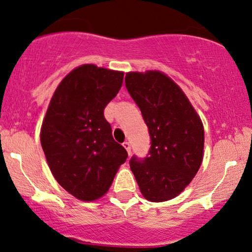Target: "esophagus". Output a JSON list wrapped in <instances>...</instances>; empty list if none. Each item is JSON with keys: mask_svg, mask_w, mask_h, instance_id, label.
<instances>
[{"mask_svg": "<svg viewBox=\"0 0 252 252\" xmlns=\"http://www.w3.org/2000/svg\"><path fill=\"white\" fill-rule=\"evenodd\" d=\"M123 146H124V147H125V150L127 151V153H128V155L131 154V144H129L128 141H125L123 144Z\"/></svg>", "mask_w": 252, "mask_h": 252, "instance_id": "34e87169", "label": "esophagus"}]
</instances>
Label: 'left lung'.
Masks as SVG:
<instances>
[{"label":"left lung","instance_id":"8db88e82","mask_svg":"<svg viewBox=\"0 0 252 252\" xmlns=\"http://www.w3.org/2000/svg\"><path fill=\"white\" fill-rule=\"evenodd\" d=\"M125 83L151 138L148 154L131 158V170L147 200H170L187 187L201 166V119L182 90L159 71L129 72Z\"/></svg>","mask_w":252,"mask_h":252}]
</instances>
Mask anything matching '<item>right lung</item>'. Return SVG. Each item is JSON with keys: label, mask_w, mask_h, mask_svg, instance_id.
Listing matches in <instances>:
<instances>
[{"label": "right lung", "mask_w": 252, "mask_h": 252, "mask_svg": "<svg viewBox=\"0 0 252 252\" xmlns=\"http://www.w3.org/2000/svg\"><path fill=\"white\" fill-rule=\"evenodd\" d=\"M123 79V72L82 65L62 80L46 111L40 132L46 161L57 182L82 201L106 194L128 157L104 117Z\"/></svg>", "instance_id": "obj_1"}]
</instances>
